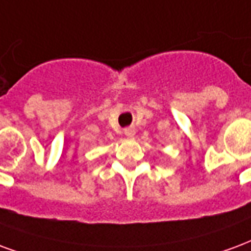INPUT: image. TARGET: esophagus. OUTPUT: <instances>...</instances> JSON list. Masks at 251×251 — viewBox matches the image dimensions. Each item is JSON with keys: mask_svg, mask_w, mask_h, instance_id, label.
<instances>
[{"mask_svg": "<svg viewBox=\"0 0 251 251\" xmlns=\"http://www.w3.org/2000/svg\"><path fill=\"white\" fill-rule=\"evenodd\" d=\"M124 133H126L127 138H133V136H135V129H133V128H126V129H124Z\"/></svg>", "mask_w": 251, "mask_h": 251, "instance_id": "1", "label": "esophagus"}]
</instances>
